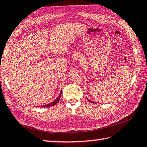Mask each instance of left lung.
<instances>
[{"mask_svg": "<svg viewBox=\"0 0 147 147\" xmlns=\"http://www.w3.org/2000/svg\"><path fill=\"white\" fill-rule=\"evenodd\" d=\"M88 101H90V102H91V103H94V102H92V101H90L89 100H88Z\"/></svg>", "mask_w": 147, "mask_h": 147, "instance_id": "left-lung-1", "label": "left lung"}]
</instances>
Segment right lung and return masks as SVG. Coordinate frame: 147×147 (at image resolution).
<instances>
[{
    "mask_svg": "<svg viewBox=\"0 0 147 147\" xmlns=\"http://www.w3.org/2000/svg\"><path fill=\"white\" fill-rule=\"evenodd\" d=\"M61 94H62V90H61L60 94H59V96H58V97L57 98V99H56L55 101H53V102L50 103L49 104H47V105H42V107H51V106L56 105V104H57L58 101H59L60 98H61Z\"/></svg>",
    "mask_w": 147,
    "mask_h": 147,
    "instance_id": "add662e5",
    "label": "right lung"
}]
</instances>
